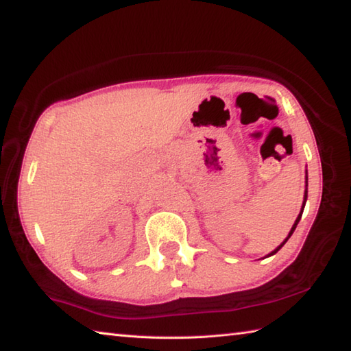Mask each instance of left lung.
<instances>
[{
	"mask_svg": "<svg viewBox=\"0 0 351 351\" xmlns=\"http://www.w3.org/2000/svg\"><path fill=\"white\" fill-rule=\"evenodd\" d=\"M304 182H306V185H304V195H303V204H302V210H300V213H299V215H297V219H295V221H294V225H293V228H291V230H289V234H288V237L285 238V240H283L279 245H278V247H276L273 252H270V253H268V255L265 256V258H268V256H273L274 255V253H278L282 247H283V244H285L288 240H289V237L291 235H293V232H294V230H295V228H297V225H299V221H300V219H302V214H303V210H304V205H306V200H308V170H306V181H304Z\"/></svg>",
	"mask_w": 351,
	"mask_h": 351,
	"instance_id": "left-lung-1",
	"label": "left lung"
}]
</instances>
